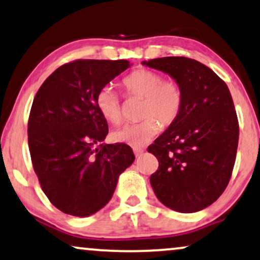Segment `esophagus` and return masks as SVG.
Listing matches in <instances>:
<instances>
[{"label":"esophagus","mask_w":260,"mask_h":260,"mask_svg":"<svg viewBox=\"0 0 260 260\" xmlns=\"http://www.w3.org/2000/svg\"><path fill=\"white\" fill-rule=\"evenodd\" d=\"M133 151H134V154H136V157H140V155L144 153V148H140V147H133Z\"/></svg>","instance_id":"esophagus-1"}]
</instances>
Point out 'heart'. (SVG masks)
Instances as JSON below:
<instances>
[{
	"label": "heart",
	"instance_id": "obj_1",
	"mask_svg": "<svg viewBox=\"0 0 260 260\" xmlns=\"http://www.w3.org/2000/svg\"><path fill=\"white\" fill-rule=\"evenodd\" d=\"M128 94L145 100L143 105V121L127 123L112 133L116 143L131 146H143L160 129V123L169 126L177 119L183 106V92L176 82L164 81L162 76L151 70H136L123 79ZM96 105L106 120L114 124L122 120L120 98L110 85L100 89Z\"/></svg>",
	"mask_w": 260,
	"mask_h": 260
}]
</instances>
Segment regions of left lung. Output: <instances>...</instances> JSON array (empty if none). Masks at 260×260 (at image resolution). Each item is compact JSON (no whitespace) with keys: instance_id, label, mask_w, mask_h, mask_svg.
<instances>
[{"instance_id":"obj_1","label":"left lung","mask_w":260,"mask_h":260,"mask_svg":"<svg viewBox=\"0 0 260 260\" xmlns=\"http://www.w3.org/2000/svg\"><path fill=\"white\" fill-rule=\"evenodd\" d=\"M181 86L182 110L147 151L159 161L150 182L162 205L195 213L212 205L230 182L239 123L226 83L206 65L185 57L143 61Z\"/></svg>"}]
</instances>
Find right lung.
Here are the masks:
<instances>
[{
  "instance_id": "1",
  "label": "right lung",
  "mask_w": 260,
  "mask_h": 260,
  "mask_svg": "<svg viewBox=\"0 0 260 260\" xmlns=\"http://www.w3.org/2000/svg\"><path fill=\"white\" fill-rule=\"evenodd\" d=\"M129 68L128 60L79 59L48 76L34 98L28 146L41 189L55 208L79 217L103 208L120 175L134 161L126 144H105L108 123L100 89Z\"/></svg>"
}]
</instances>
